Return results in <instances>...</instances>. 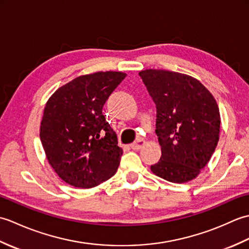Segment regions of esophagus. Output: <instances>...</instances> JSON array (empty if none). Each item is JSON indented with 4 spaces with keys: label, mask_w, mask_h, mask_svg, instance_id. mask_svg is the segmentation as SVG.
Returning <instances> with one entry per match:
<instances>
[{
    "label": "esophagus",
    "mask_w": 249,
    "mask_h": 249,
    "mask_svg": "<svg viewBox=\"0 0 249 249\" xmlns=\"http://www.w3.org/2000/svg\"><path fill=\"white\" fill-rule=\"evenodd\" d=\"M144 144H145V141H144L143 139L140 138V139H138L137 141H135L134 143H131V144H130V147H131V149H133V150H140L141 147L143 146Z\"/></svg>",
    "instance_id": "esophagus-1"
}]
</instances>
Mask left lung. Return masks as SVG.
I'll list each match as a JSON object with an SVG mask.
<instances>
[{"label":"left lung","mask_w":249,"mask_h":249,"mask_svg":"<svg viewBox=\"0 0 249 249\" xmlns=\"http://www.w3.org/2000/svg\"><path fill=\"white\" fill-rule=\"evenodd\" d=\"M156 105V135L161 146L152 172L186 183L208 165L219 140L220 114L212 94L197 79L163 70L139 72Z\"/></svg>","instance_id":"1"}]
</instances>
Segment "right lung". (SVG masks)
<instances>
[{
    "mask_svg": "<svg viewBox=\"0 0 249 249\" xmlns=\"http://www.w3.org/2000/svg\"><path fill=\"white\" fill-rule=\"evenodd\" d=\"M125 72L97 71L59 88L47 102L40 141L47 160L63 181L92 188L118 170L123 150L103 107Z\"/></svg>",
    "mask_w": 249,
    "mask_h": 249,
    "instance_id": "add662e5",
    "label": "right lung"
}]
</instances>
